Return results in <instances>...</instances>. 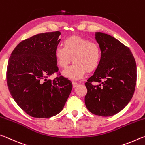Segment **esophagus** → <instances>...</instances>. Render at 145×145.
I'll return each instance as SVG.
<instances>
[{
    "label": "esophagus",
    "instance_id": "obj_1",
    "mask_svg": "<svg viewBox=\"0 0 145 145\" xmlns=\"http://www.w3.org/2000/svg\"><path fill=\"white\" fill-rule=\"evenodd\" d=\"M78 85V83L76 82H72V86L73 87H76Z\"/></svg>",
    "mask_w": 145,
    "mask_h": 145
}]
</instances>
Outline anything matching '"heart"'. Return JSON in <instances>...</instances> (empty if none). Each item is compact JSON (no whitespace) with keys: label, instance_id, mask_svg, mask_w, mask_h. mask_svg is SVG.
<instances>
[{"label":"heart","instance_id":"1","mask_svg":"<svg viewBox=\"0 0 145 145\" xmlns=\"http://www.w3.org/2000/svg\"><path fill=\"white\" fill-rule=\"evenodd\" d=\"M54 58L59 67L65 68L71 61L72 65L62 74L72 80L82 79L86 71L91 72L98 67L101 58L98 44L80 37H72L63 41V46L58 45L54 49Z\"/></svg>","mask_w":145,"mask_h":145}]
</instances>
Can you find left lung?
<instances>
[{"label":"left lung","mask_w":145,"mask_h":145,"mask_svg":"<svg viewBox=\"0 0 145 145\" xmlns=\"http://www.w3.org/2000/svg\"><path fill=\"white\" fill-rule=\"evenodd\" d=\"M101 58L94 74L85 84L87 108L100 116H111L122 110L132 99L136 84V63L130 49L110 35L95 33ZM101 82L93 86L91 82Z\"/></svg>","instance_id":"left-lung-1"}]
</instances>
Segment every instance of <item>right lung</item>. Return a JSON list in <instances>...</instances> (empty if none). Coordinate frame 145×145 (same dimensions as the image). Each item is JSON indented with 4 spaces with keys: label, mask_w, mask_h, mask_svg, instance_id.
I'll list each match as a JSON object with an SVG mask.
<instances>
[{
    "label": "right lung",
    "mask_w": 145,
    "mask_h": 145,
    "mask_svg": "<svg viewBox=\"0 0 145 145\" xmlns=\"http://www.w3.org/2000/svg\"><path fill=\"white\" fill-rule=\"evenodd\" d=\"M60 31L40 33L23 40L9 57L6 72L9 91L17 105L34 118H49L60 113L72 89L58 71L54 49Z\"/></svg>",
    "instance_id": "add662e5"
}]
</instances>
